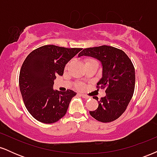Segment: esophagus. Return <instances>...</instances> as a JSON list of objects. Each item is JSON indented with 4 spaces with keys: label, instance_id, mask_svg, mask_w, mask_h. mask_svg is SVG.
I'll return each instance as SVG.
<instances>
[{
    "label": "esophagus",
    "instance_id": "obj_1",
    "mask_svg": "<svg viewBox=\"0 0 157 157\" xmlns=\"http://www.w3.org/2000/svg\"><path fill=\"white\" fill-rule=\"evenodd\" d=\"M81 97H83L84 99H89V97H88V96H86V95H85V94H80Z\"/></svg>",
    "mask_w": 157,
    "mask_h": 157
}]
</instances>
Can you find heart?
I'll return each mask as SVG.
<instances>
[{
  "label": "heart",
  "instance_id": "obj_1",
  "mask_svg": "<svg viewBox=\"0 0 157 157\" xmlns=\"http://www.w3.org/2000/svg\"><path fill=\"white\" fill-rule=\"evenodd\" d=\"M92 61H96V60H94V59H91V58H88V59H86V63H89V62H92ZM67 66H68V64L66 65V67H67ZM75 86H76L77 89H83V88H84L85 85L83 83H82V82H77L76 85H75Z\"/></svg>",
  "mask_w": 157,
  "mask_h": 157
}]
</instances>
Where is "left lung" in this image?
I'll return each mask as SVG.
<instances>
[{
    "label": "left lung",
    "instance_id": "8db88e82",
    "mask_svg": "<svg viewBox=\"0 0 157 157\" xmlns=\"http://www.w3.org/2000/svg\"><path fill=\"white\" fill-rule=\"evenodd\" d=\"M95 57L101 61L102 77L97 89H105L106 95L99 101L98 108L89 111L91 116L102 122L116 120L125 112L135 88V69L128 56L122 50L110 46L84 48L78 56ZM98 100L97 97H93Z\"/></svg>",
    "mask_w": 157,
    "mask_h": 157
}]
</instances>
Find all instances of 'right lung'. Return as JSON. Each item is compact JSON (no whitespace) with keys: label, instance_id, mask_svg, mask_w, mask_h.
Returning <instances> with one entry per match:
<instances>
[{"label":"right lung","instance_id":"add662e5","mask_svg":"<svg viewBox=\"0 0 157 157\" xmlns=\"http://www.w3.org/2000/svg\"><path fill=\"white\" fill-rule=\"evenodd\" d=\"M81 48L46 45L33 50L23 61L19 86L25 106L39 122L54 123L65 116L76 93L71 90L54 91V80L63 75L66 64Z\"/></svg>","mask_w":157,"mask_h":157}]
</instances>
